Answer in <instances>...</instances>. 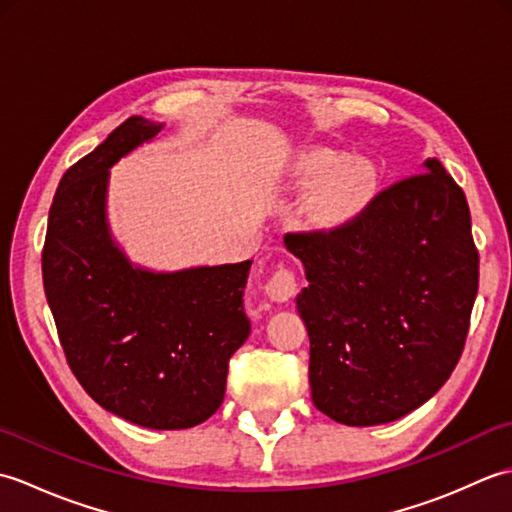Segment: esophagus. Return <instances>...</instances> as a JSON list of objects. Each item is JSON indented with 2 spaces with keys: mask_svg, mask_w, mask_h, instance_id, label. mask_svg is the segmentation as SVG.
<instances>
[{
  "mask_svg": "<svg viewBox=\"0 0 512 512\" xmlns=\"http://www.w3.org/2000/svg\"><path fill=\"white\" fill-rule=\"evenodd\" d=\"M264 290H266V295L273 299V301H277V303L292 299V297L297 295V290H299L295 270H290L286 266H279L275 273H273V277L266 281Z\"/></svg>",
  "mask_w": 512,
  "mask_h": 512,
  "instance_id": "esophagus-1",
  "label": "esophagus"
}]
</instances>
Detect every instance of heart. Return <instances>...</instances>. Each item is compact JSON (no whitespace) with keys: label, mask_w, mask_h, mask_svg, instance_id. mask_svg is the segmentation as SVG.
<instances>
[{"label":"heart","mask_w":512,"mask_h":512,"mask_svg":"<svg viewBox=\"0 0 512 512\" xmlns=\"http://www.w3.org/2000/svg\"><path fill=\"white\" fill-rule=\"evenodd\" d=\"M295 182L303 189L320 187L310 200V211L319 222H336L354 213L374 187V173L358 160H345L334 151L314 149L295 165Z\"/></svg>","instance_id":"heart-1"}]
</instances>
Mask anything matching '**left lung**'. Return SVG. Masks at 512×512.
<instances>
[{"label": "left lung", "mask_w": 512, "mask_h": 512, "mask_svg": "<svg viewBox=\"0 0 512 512\" xmlns=\"http://www.w3.org/2000/svg\"><path fill=\"white\" fill-rule=\"evenodd\" d=\"M306 268L314 407L350 427L407 416L458 365L480 281L464 191L438 158L330 231L286 233Z\"/></svg>", "instance_id": "8db88e82"}]
</instances>
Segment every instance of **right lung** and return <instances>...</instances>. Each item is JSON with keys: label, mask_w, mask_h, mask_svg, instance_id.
<instances>
[{"label": "right lung", "mask_w": 512, "mask_h": 512, "mask_svg": "<svg viewBox=\"0 0 512 512\" xmlns=\"http://www.w3.org/2000/svg\"><path fill=\"white\" fill-rule=\"evenodd\" d=\"M162 129L118 125L63 173L41 270L72 374L107 411L147 429H189L220 409L228 358L244 345L248 262L151 273L132 266L105 220L110 167Z\"/></svg>", "instance_id": "add662e5"}]
</instances>
